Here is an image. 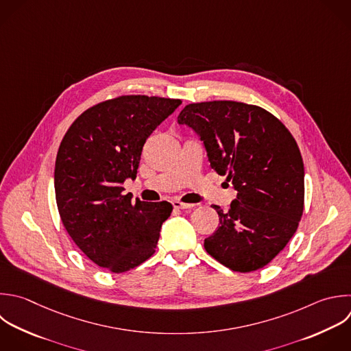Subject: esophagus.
Here are the masks:
<instances>
[{
	"label": "esophagus",
	"instance_id": "34e87169",
	"mask_svg": "<svg viewBox=\"0 0 351 351\" xmlns=\"http://www.w3.org/2000/svg\"><path fill=\"white\" fill-rule=\"evenodd\" d=\"M173 207H174V208H180V210H185V208L193 207V204H188V203H182V202H180V200H174V202H173Z\"/></svg>",
	"mask_w": 351,
	"mask_h": 351
}]
</instances>
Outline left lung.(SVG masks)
<instances>
[{"mask_svg": "<svg viewBox=\"0 0 351 351\" xmlns=\"http://www.w3.org/2000/svg\"><path fill=\"white\" fill-rule=\"evenodd\" d=\"M203 141L211 167L237 191L206 251L234 271L267 265L293 236L303 213L304 169L296 141L266 110L237 101L186 106L177 118Z\"/></svg>", "mask_w": 351, "mask_h": 351, "instance_id": "8db88e82", "label": "left lung"}]
</instances>
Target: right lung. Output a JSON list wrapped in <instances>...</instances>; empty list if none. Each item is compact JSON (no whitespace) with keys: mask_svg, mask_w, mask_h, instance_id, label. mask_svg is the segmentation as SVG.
<instances>
[{"mask_svg":"<svg viewBox=\"0 0 351 351\" xmlns=\"http://www.w3.org/2000/svg\"><path fill=\"white\" fill-rule=\"evenodd\" d=\"M181 100L122 96L100 103L67 130L56 158L55 192L63 225L84 254L114 273L147 261L156 248L169 202L123 195L151 133Z\"/></svg>","mask_w":351,"mask_h":351,"instance_id":"1","label":"right lung"}]
</instances>
